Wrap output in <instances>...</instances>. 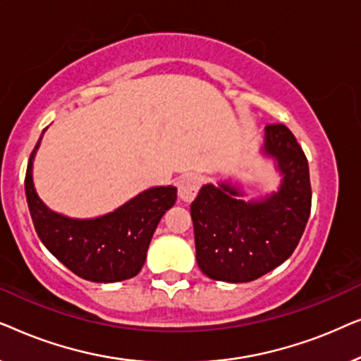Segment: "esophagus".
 <instances>
[{"mask_svg": "<svg viewBox=\"0 0 361 361\" xmlns=\"http://www.w3.org/2000/svg\"><path fill=\"white\" fill-rule=\"evenodd\" d=\"M177 187H179L180 200L189 204V202L195 199L197 192H199V189H200V179L194 174H187L179 180Z\"/></svg>", "mask_w": 361, "mask_h": 361, "instance_id": "esophagus-1", "label": "esophagus"}]
</instances>
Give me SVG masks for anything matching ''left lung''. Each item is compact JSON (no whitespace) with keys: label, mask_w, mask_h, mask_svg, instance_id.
Returning <instances> with one entry per match:
<instances>
[{"label":"left lung","mask_w":361,"mask_h":361,"mask_svg":"<svg viewBox=\"0 0 361 361\" xmlns=\"http://www.w3.org/2000/svg\"><path fill=\"white\" fill-rule=\"evenodd\" d=\"M259 154L278 174L276 190L245 200L240 180L205 184L190 205L195 258L202 273L225 283H250L293 255L310 214L309 164L284 125L264 128Z\"/></svg>","instance_id":"obj_1"}]
</instances>
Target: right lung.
<instances>
[{"label":"right lung","instance_id":"obj_1","mask_svg":"<svg viewBox=\"0 0 361 361\" xmlns=\"http://www.w3.org/2000/svg\"><path fill=\"white\" fill-rule=\"evenodd\" d=\"M44 135V133H42ZM26 172V199L44 246L72 273L92 283H118L140 273L162 216L177 200V187L156 185L118 209L93 219H73L49 209L34 187V157Z\"/></svg>","mask_w":361,"mask_h":361}]
</instances>
